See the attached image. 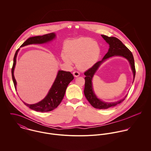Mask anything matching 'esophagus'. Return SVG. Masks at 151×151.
Returning a JSON list of instances; mask_svg holds the SVG:
<instances>
[{"label": "esophagus", "instance_id": "obj_1", "mask_svg": "<svg viewBox=\"0 0 151 151\" xmlns=\"http://www.w3.org/2000/svg\"><path fill=\"white\" fill-rule=\"evenodd\" d=\"M73 76H74L75 77H78V76H80V73L78 72L77 71H74V72L73 73Z\"/></svg>", "mask_w": 151, "mask_h": 151}]
</instances>
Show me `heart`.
Listing matches in <instances>:
<instances>
[{
    "mask_svg": "<svg viewBox=\"0 0 151 151\" xmlns=\"http://www.w3.org/2000/svg\"><path fill=\"white\" fill-rule=\"evenodd\" d=\"M99 46L89 38H80L67 43L65 54L62 59L68 65L77 63V67L85 70L91 68L97 62L100 55Z\"/></svg>",
    "mask_w": 151,
    "mask_h": 151,
    "instance_id": "obj_1",
    "label": "heart"
}]
</instances>
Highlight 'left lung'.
I'll use <instances>...</instances> for the list:
<instances>
[{
	"label": "left lung",
	"instance_id": "left-lung-1",
	"mask_svg": "<svg viewBox=\"0 0 151 151\" xmlns=\"http://www.w3.org/2000/svg\"><path fill=\"white\" fill-rule=\"evenodd\" d=\"M101 36L109 45V49L107 53L105 55L101 61H99L96 63L91 68H89L84 73V75L86 77H85V88L84 92L86 99L93 108L99 109H106L115 106L117 105L122 103L126 98L127 95H126L123 99L114 102H104L96 96L93 89L92 81L95 73L96 72L99 66L109 58L113 56L123 57L126 58L129 62L133 73V82L135 76V68L134 59L131 52L122 43L120 40L116 37H109L104 35H101Z\"/></svg>",
	"mask_w": 151,
	"mask_h": 151
}]
</instances>
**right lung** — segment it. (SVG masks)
Instances as JSON below:
<instances>
[{
    "mask_svg": "<svg viewBox=\"0 0 151 151\" xmlns=\"http://www.w3.org/2000/svg\"><path fill=\"white\" fill-rule=\"evenodd\" d=\"M56 38L55 33H50L43 35L42 36H36L30 37L27 39L20 47H23L31 44H42L52 41ZM20 48L17 50L13 59V65L12 68V79L16 89L17 82L14 78V71L16 64V58ZM74 79L73 74L69 71L59 70L56 79L50 88L47 94L40 102L35 104H24L32 110L40 112L50 111L57 108L61 103L65 96L67 87L69 83Z\"/></svg>",
    "mask_w": 151,
    "mask_h": 151,
    "instance_id": "add662e5",
    "label": "right lung"
}]
</instances>
